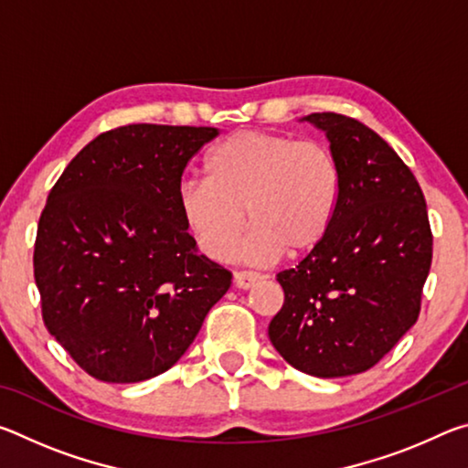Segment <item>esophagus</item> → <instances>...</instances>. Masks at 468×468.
I'll list each match as a JSON object with an SVG mask.
<instances>
[{
  "label": "esophagus",
  "mask_w": 468,
  "mask_h": 468,
  "mask_svg": "<svg viewBox=\"0 0 468 468\" xmlns=\"http://www.w3.org/2000/svg\"><path fill=\"white\" fill-rule=\"evenodd\" d=\"M260 281V274L258 272H251V271H241V272H235L233 274V282L237 289H251L253 284Z\"/></svg>",
  "instance_id": "obj_1"
}]
</instances>
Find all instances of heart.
I'll use <instances>...</instances> for the list:
<instances>
[{
	"mask_svg": "<svg viewBox=\"0 0 468 468\" xmlns=\"http://www.w3.org/2000/svg\"><path fill=\"white\" fill-rule=\"evenodd\" d=\"M204 171L206 179L181 184L177 202L212 260L233 256L248 218L253 227L243 248L248 262L307 256L326 239L343 194L336 154L289 133L237 132L210 150Z\"/></svg>",
	"mask_w": 468,
	"mask_h": 468,
	"instance_id": "b5f03b06",
	"label": "heart"
}]
</instances>
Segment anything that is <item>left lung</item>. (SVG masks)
I'll use <instances>...</instances> for the list:
<instances>
[{"mask_svg":"<svg viewBox=\"0 0 468 468\" xmlns=\"http://www.w3.org/2000/svg\"><path fill=\"white\" fill-rule=\"evenodd\" d=\"M301 122L326 133L343 194L320 248L276 274L284 303L268 336L303 374L355 376L374 367L419 318L431 266L430 218L415 176L374 130L338 113Z\"/></svg>","mask_w":468,"mask_h":468,"instance_id":"left-lung-1","label":"left lung"}]
</instances>
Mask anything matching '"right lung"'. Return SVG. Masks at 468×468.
Here are the masks:
<instances>
[{
  "instance_id": "right-lung-1",
  "label": "right lung",
  "mask_w": 468,
  "mask_h": 468,
  "mask_svg": "<svg viewBox=\"0 0 468 468\" xmlns=\"http://www.w3.org/2000/svg\"><path fill=\"white\" fill-rule=\"evenodd\" d=\"M217 128L133 123L94 138L47 197L35 241L43 322L86 374L150 379L181 359L231 272L197 253L177 192Z\"/></svg>"
}]
</instances>
